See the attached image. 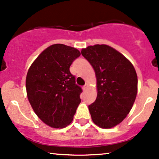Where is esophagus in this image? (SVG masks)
<instances>
[{
	"label": "esophagus",
	"mask_w": 159,
	"mask_h": 159,
	"mask_svg": "<svg viewBox=\"0 0 159 159\" xmlns=\"http://www.w3.org/2000/svg\"><path fill=\"white\" fill-rule=\"evenodd\" d=\"M87 88H88V84H85V85H84V86H83V89H84V91H86V89H87Z\"/></svg>",
	"instance_id": "34e87169"
}]
</instances>
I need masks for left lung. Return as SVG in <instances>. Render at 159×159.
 <instances>
[{
  "label": "left lung",
  "instance_id": "8db88e82",
  "mask_svg": "<svg viewBox=\"0 0 159 159\" xmlns=\"http://www.w3.org/2000/svg\"><path fill=\"white\" fill-rule=\"evenodd\" d=\"M97 77L96 100L89 105L93 122L110 129L129 113L137 93V75L133 65L115 48L105 44L81 50Z\"/></svg>",
  "mask_w": 159,
  "mask_h": 159
}]
</instances>
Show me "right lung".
<instances>
[{
	"label": "right lung",
	"instance_id": "add662e5",
	"mask_svg": "<svg viewBox=\"0 0 159 159\" xmlns=\"http://www.w3.org/2000/svg\"><path fill=\"white\" fill-rule=\"evenodd\" d=\"M80 55L75 48L54 44L38 57L27 72V98L38 117L51 127L69 125L81 102L82 89L70 72Z\"/></svg>",
	"mask_w": 159,
	"mask_h": 159
}]
</instances>
